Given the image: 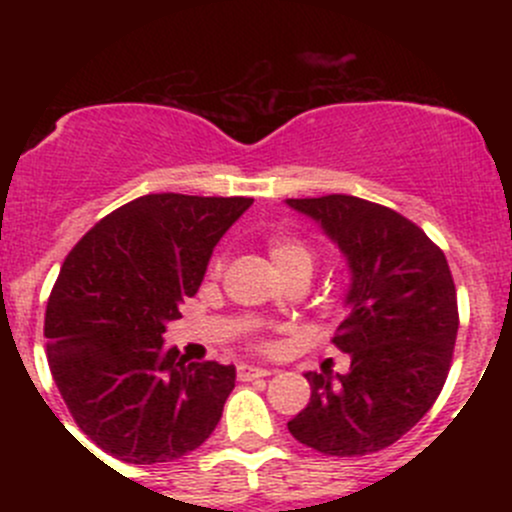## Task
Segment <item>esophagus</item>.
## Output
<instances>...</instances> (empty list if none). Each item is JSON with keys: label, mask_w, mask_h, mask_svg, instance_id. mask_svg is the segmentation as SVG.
<instances>
[{"label": "esophagus", "mask_w": 512, "mask_h": 512, "mask_svg": "<svg viewBox=\"0 0 512 512\" xmlns=\"http://www.w3.org/2000/svg\"><path fill=\"white\" fill-rule=\"evenodd\" d=\"M272 371L265 369V366H255V364H240L237 366V379L240 381H250V379H260V376H270Z\"/></svg>", "instance_id": "1"}]
</instances>
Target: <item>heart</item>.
<instances>
[{"mask_svg": "<svg viewBox=\"0 0 512 512\" xmlns=\"http://www.w3.org/2000/svg\"><path fill=\"white\" fill-rule=\"evenodd\" d=\"M267 250H270L272 262L277 265V270L282 272V277L297 275H312L314 270V252L307 242H302L299 237L292 235H272L267 242ZM220 267V260H215V270Z\"/></svg>", "mask_w": 512, "mask_h": 512, "instance_id": "1", "label": "heart"}]
</instances>
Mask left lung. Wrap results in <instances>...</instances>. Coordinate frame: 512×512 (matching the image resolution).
<instances>
[{"label": "left lung", "instance_id": "8db88e82", "mask_svg": "<svg viewBox=\"0 0 512 512\" xmlns=\"http://www.w3.org/2000/svg\"><path fill=\"white\" fill-rule=\"evenodd\" d=\"M339 247L349 267L337 349L347 374L307 371L309 404L287 423L327 456H366L416 426L446 384L458 334L446 255L396 210L354 195L285 200Z\"/></svg>", "mask_w": 512, "mask_h": 512}]
</instances>
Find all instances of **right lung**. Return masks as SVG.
<instances>
[{
	"label": "right lung",
	"mask_w": 512,
	"mask_h": 512,
	"mask_svg": "<svg viewBox=\"0 0 512 512\" xmlns=\"http://www.w3.org/2000/svg\"><path fill=\"white\" fill-rule=\"evenodd\" d=\"M250 205L143 195L91 227L66 257L46 304V356L74 421L108 456L168 463L218 426L235 366L188 364L163 334Z\"/></svg>",
	"instance_id": "add662e5"
}]
</instances>
